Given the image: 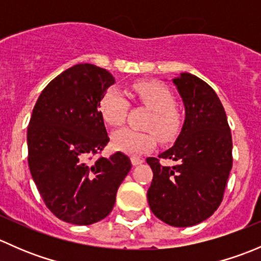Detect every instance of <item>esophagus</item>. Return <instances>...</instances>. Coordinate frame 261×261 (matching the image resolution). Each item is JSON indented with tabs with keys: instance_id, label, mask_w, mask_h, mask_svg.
<instances>
[{
	"instance_id": "obj_1",
	"label": "esophagus",
	"mask_w": 261,
	"mask_h": 261,
	"mask_svg": "<svg viewBox=\"0 0 261 261\" xmlns=\"http://www.w3.org/2000/svg\"><path fill=\"white\" fill-rule=\"evenodd\" d=\"M131 163H133V165H140V164H143L144 163V159H141V158H139V156H131Z\"/></svg>"
}]
</instances>
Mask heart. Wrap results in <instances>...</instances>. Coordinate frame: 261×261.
I'll return each mask as SVG.
<instances>
[{
	"label": "heart",
	"instance_id": "heart-1",
	"mask_svg": "<svg viewBox=\"0 0 261 261\" xmlns=\"http://www.w3.org/2000/svg\"><path fill=\"white\" fill-rule=\"evenodd\" d=\"M133 89L136 98L152 111V117L146 123L147 130H154L163 143L172 141L179 133L180 127L179 117L173 110L175 102L172 92L155 82H138L134 84ZM127 109V99L116 87L107 88L99 98V114L105 122L112 127L120 126L125 121ZM153 133L120 128L112 134L111 145L115 150L125 154H144L156 145V137Z\"/></svg>",
	"mask_w": 261,
	"mask_h": 261
}]
</instances>
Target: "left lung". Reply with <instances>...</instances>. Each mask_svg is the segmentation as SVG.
<instances>
[{"mask_svg":"<svg viewBox=\"0 0 261 261\" xmlns=\"http://www.w3.org/2000/svg\"><path fill=\"white\" fill-rule=\"evenodd\" d=\"M173 83L186 117L174 145L159 154L175 164L146 159L154 174L147 202L163 222L188 227L207 220L222 202L232 168V139L222 103L206 82L180 73Z\"/></svg>","mask_w":261,"mask_h":261,"instance_id":"left-lung-1","label":"left lung"}]
</instances>
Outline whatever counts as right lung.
Returning <instances> with one entry per match:
<instances>
[{"label": "right lung", "mask_w": 261, "mask_h": 261, "mask_svg": "<svg viewBox=\"0 0 261 261\" xmlns=\"http://www.w3.org/2000/svg\"><path fill=\"white\" fill-rule=\"evenodd\" d=\"M114 83L106 69L74 65L44 88L29 122L31 177L46 207L73 225H92L109 216L131 169L121 151L89 162L110 141L98 102Z\"/></svg>", "instance_id": "right-lung-1"}]
</instances>
